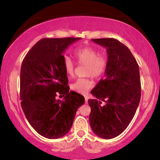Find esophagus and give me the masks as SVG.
Masks as SVG:
<instances>
[{"label": "esophagus", "instance_id": "esophagus-1", "mask_svg": "<svg viewBox=\"0 0 160 160\" xmlns=\"http://www.w3.org/2000/svg\"><path fill=\"white\" fill-rule=\"evenodd\" d=\"M85 102H86V103L88 102V97H85Z\"/></svg>", "mask_w": 160, "mask_h": 160}]
</instances>
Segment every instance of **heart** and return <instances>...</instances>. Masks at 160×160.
Segmentation results:
<instances>
[{
    "mask_svg": "<svg viewBox=\"0 0 160 160\" xmlns=\"http://www.w3.org/2000/svg\"><path fill=\"white\" fill-rule=\"evenodd\" d=\"M98 50L92 47H84L75 51L74 55L78 64L86 66L85 75L94 78H99L104 75L109 64L108 58L105 55L99 54ZM63 68L66 74L73 75L75 65L70 58L63 59ZM93 86V82L88 78H80L72 84V90L81 94H85Z\"/></svg>",
    "mask_w": 160,
    "mask_h": 160,
    "instance_id": "1",
    "label": "heart"
}]
</instances>
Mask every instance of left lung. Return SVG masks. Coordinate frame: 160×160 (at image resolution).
Segmentation results:
<instances>
[{"label":"left lung","mask_w":160,"mask_h":160,"mask_svg":"<svg viewBox=\"0 0 160 160\" xmlns=\"http://www.w3.org/2000/svg\"><path fill=\"white\" fill-rule=\"evenodd\" d=\"M92 41L107 48L109 64L104 78L91 91L96 98L88 100L89 121L97 135L112 139L128 127L138 107L141 94L139 66L129 48L117 39Z\"/></svg>","instance_id":"obj_1"}]
</instances>
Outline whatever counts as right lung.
Here are the masks:
<instances>
[{
    "label": "right lung",
    "mask_w": 160,
    "mask_h": 160,
    "mask_svg": "<svg viewBox=\"0 0 160 160\" xmlns=\"http://www.w3.org/2000/svg\"><path fill=\"white\" fill-rule=\"evenodd\" d=\"M80 39H42L29 51L22 63V108L35 131L48 139L59 138L68 133L78 107L85 103L82 95L69 92L63 68V53ZM58 93L64 97L63 100L56 99Z\"/></svg>",
    "instance_id": "obj_1"
}]
</instances>
